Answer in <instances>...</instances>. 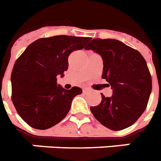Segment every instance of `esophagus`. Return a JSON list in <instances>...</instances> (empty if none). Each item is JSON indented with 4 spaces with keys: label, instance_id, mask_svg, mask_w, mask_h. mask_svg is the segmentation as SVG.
I'll use <instances>...</instances> for the list:
<instances>
[{
    "label": "esophagus",
    "instance_id": "34e87169",
    "mask_svg": "<svg viewBox=\"0 0 161 161\" xmlns=\"http://www.w3.org/2000/svg\"><path fill=\"white\" fill-rule=\"evenodd\" d=\"M89 91V89H83V92H87Z\"/></svg>",
    "mask_w": 161,
    "mask_h": 161
}]
</instances>
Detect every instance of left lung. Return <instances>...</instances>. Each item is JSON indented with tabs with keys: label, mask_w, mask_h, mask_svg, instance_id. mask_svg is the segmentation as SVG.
I'll list each match as a JSON object with an SVG mask.
<instances>
[{
	"label": "left lung",
	"mask_w": 161,
	"mask_h": 161,
	"mask_svg": "<svg viewBox=\"0 0 161 161\" xmlns=\"http://www.w3.org/2000/svg\"><path fill=\"white\" fill-rule=\"evenodd\" d=\"M85 49L102 56V78L113 91L111 97L101 94V103L90 110L102 125L111 130L129 127L146 109L152 89L146 60L139 51L112 39H93Z\"/></svg>",
	"instance_id": "obj_1"
}]
</instances>
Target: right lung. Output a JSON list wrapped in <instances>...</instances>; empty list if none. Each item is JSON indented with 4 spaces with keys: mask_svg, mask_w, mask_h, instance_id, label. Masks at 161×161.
<instances>
[{
    "mask_svg": "<svg viewBox=\"0 0 161 161\" xmlns=\"http://www.w3.org/2000/svg\"><path fill=\"white\" fill-rule=\"evenodd\" d=\"M91 38L56 35L31 44L12 69L11 100L18 114L31 127L45 130L69 113L72 101L82 93L78 87L63 88L57 76H64L69 54L84 48Z\"/></svg>",
    "mask_w": 161,
    "mask_h": 161,
    "instance_id": "1",
    "label": "right lung"
}]
</instances>
